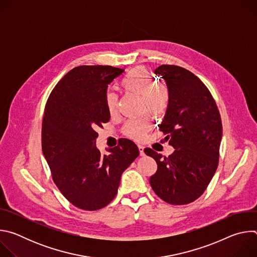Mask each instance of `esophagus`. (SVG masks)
Wrapping results in <instances>:
<instances>
[{"label":"esophagus","mask_w":257,"mask_h":257,"mask_svg":"<svg viewBox=\"0 0 257 257\" xmlns=\"http://www.w3.org/2000/svg\"><path fill=\"white\" fill-rule=\"evenodd\" d=\"M138 150H139V153H140V156L143 157L145 154H144V146L142 145H138Z\"/></svg>","instance_id":"obj_1"}]
</instances>
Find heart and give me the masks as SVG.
Instances as JSON below:
<instances>
[{
	"instance_id": "b5f03b06",
	"label": "heart",
	"mask_w": 257,
	"mask_h": 257,
	"mask_svg": "<svg viewBox=\"0 0 257 257\" xmlns=\"http://www.w3.org/2000/svg\"><path fill=\"white\" fill-rule=\"evenodd\" d=\"M120 86L127 92L141 96V111H146L157 118H162L168 112L171 92L169 87L158 82L157 78L144 67H136L130 70L120 81ZM107 112L114 114L117 109V96L113 92H107L104 96ZM151 128L150 119L143 117L128 121L124 126V133L136 140L143 138Z\"/></svg>"
}]
</instances>
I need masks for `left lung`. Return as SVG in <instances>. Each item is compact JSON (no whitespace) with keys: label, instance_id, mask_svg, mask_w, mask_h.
<instances>
[{"label":"left lung","instance_id":"8db88e82","mask_svg":"<svg viewBox=\"0 0 257 257\" xmlns=\"http://www.w3.org/2000/svg\"><path fill=\"white\" fill-rule=\"evenodd\" d=\"M155 72L163 76L171 92L160 130L175 151L169 157L144 151L158 164L150 183L164 201L188 204L202 195L216 171L223 135L221 116L208 88L193 73L175 65H162Z\"/></svg>","mask_w":257,"mask_h":257}]
</instances>
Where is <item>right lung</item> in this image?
Returning <instances> with one entry per match:
<instances>
[{
    "instance_id": "right-lung-1",
    "label": "right lung",
    "mask_w": 257,
    "mask_h": 257,
    "mask_svg": "<svg viewBox=\"0 0 257 257\" xmlns=\"http://www.w3.org/2000/svg\"><path fill=\"white\" fill-rule=\"evenodd\" d=\"M124 69L78 66L51 92L43 119L42 148L55 184L73 205L97 210L111 202L123 172L139 156L136 144L122 139L100 155L96 127L108 122L104 96L107 85Z\"/></svg>"
}]
</instances>
